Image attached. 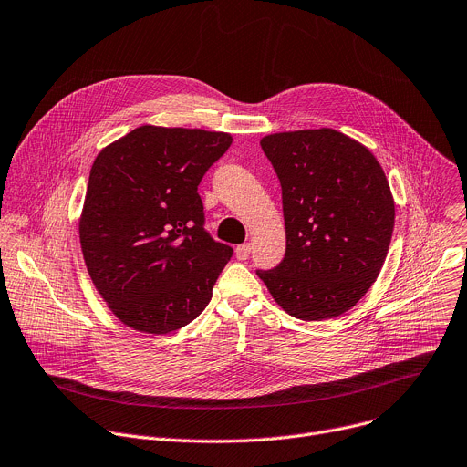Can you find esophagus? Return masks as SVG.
I'll return each mask as SVG.
<instances>
[{"instance_id":"obj_1","label":"esophagus","mask_w":467,"mask_h":467,"mask_svg":"<svg viewBox=\"0 0 467 467\" xmlns=\"http://www.w3.org/2000/svg\"><path fill=\"white\" fill-rule=\"evenodd\" d=\"M234 253H236V259H238V261H245V259L249 257V253H251V244H242V245H236Z\"/></svg>"}]
</instances>
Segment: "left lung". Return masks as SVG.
<instances>
[{
  "mask_svg": "<svg viewBox=\"0 0 467 467\" xmlns=\"http://www.w3.org/2000/svg\"><path fill=\"white\" fill-rule=\"evenodd\" d=\"M261 147L281 182L286 249L257 275L296 318L347 313L376 281L391 244L395 202L384 169L331 129L272 134Z\"/></svg>",
  "mask_w": 467,
  "mask_h": 467,
  "instance_id": "left-lung-1",
  "label": "left lung"
}]
</instances>
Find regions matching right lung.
<instances>
[{
    "label": "right lung",
    "instance_id": "obj_1",
    "mask_svg": "<svg viewBox=\"0 0 467 467\" xmlns=\"http://www.w3.org/2000/svg\"><path fill=\"white\" fill-rule=\"evenodd\" d=\"M225 132L140 126L97 156L79 218L88 272L113 315L145 333L197 318L233 247L204 229L197 186Z\"/></svg>",
    "mask_w": 467,
    "mask_h": 467
}]
</instances>
